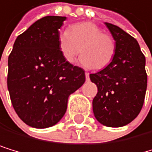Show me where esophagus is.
<instances>
[{
  "label": "esophagus",
  "mask_w": 152,
  "mask_h": 152,
  "mask_svg": "<svg viewBox=\"0 0 152 152\" xmlns=\"http://www.w3.org/2000/svg\"><path fill=\"white\" fill-rule=\"evenodd\" d=\"M86 80L89 79V73L88 72H86Z\"/></svg>",
  "instance_id": "esophagus-1"
}]
</instances>
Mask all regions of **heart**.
Wrapping results in <instances>:
<instances>
[{"instance_id": "heart-1", "label": "heart", "mask_w": 152, "mask_h": 152, "mask_svg": "<svg viewBox=\"0 0 152 152\" xmlns=\"http://www.w3.org/2000/svg\"><path fill=\"white\" fill-rule=\"evenodd\" d=\"M58 48L67 63H75L81 50V63L83 66L102 69L114 58L115 42L111 34L103 33L97 24L85 21L73 24L69 31L61 32Z\"/></svg>"}]
</instances>
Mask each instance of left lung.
I'll list each match as a JSON object with an SVG mask.
<instances>
[{"instance_id":"obj_1","label":"left lung","mask_w":152,"mask_h":152,"mask_svg":"<svg viewBox=\"0 0 152 152\" xmlns=\"http://www.w3.org/2000/svg\"><path fill=\"white\" fill-rule=\"evenodd\" d=\"M105 25L115 41V53L106 67L89 77L98 87L92 102L95 118L102 125L115 128L132 122L144 104L146 58L135 38L114 24Z\"/></svg>"}]
</instances>
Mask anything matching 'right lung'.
<instances>
[{
    "label": "right lung",
    "instance_id": "1",
    "mask_svg": "<svg viewBox=\"0 0 152 152\" xmlns=\"http://www.w3.org/2000/svg\"><path fill=\"white\" fill-rule=\"evenodd\" d=\"M66 17L47 16L20 34L8 57L7 87L13 107L27 125L49 128L63 118L69 95L86 82L85 70L58 48Z\"/></svg>",
    "mask_w": 152,
    "mask_h": 152
}]
</instances>
